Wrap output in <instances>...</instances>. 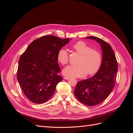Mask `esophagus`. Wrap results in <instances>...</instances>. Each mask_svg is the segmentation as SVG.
Here are the masks:
<instances>
[{"label": "esophagus", "mask_w": 133, "mask_h": 133, "mask_svg": "<svg viewBox=\"0 0 133 133\" xmlns=\"http://www.w3.org/2000/svg\"><path fill=\"white\" fill-rule=\"evenodd\" d=\"M64 79H65V80H68V79H70V77H68V76H64Z\"/></svg>", "instance_id": "1"}]
</instances>
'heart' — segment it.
Wrapping results in <instances>:
<instances>
[{"label": "heart", "instance_id": "1", "mask_svg": "<svg viewBox=\"0 0 133 133\" xmlns=\"http://www.w3.org/2000/svg\"><path fill=\"white\" fill-rule=\"evenodd\" d=\"M73 51L80 54L77 65H68L64 68L63 73L71 77H83L87 74L92 75L96 74L101 67L103 58L100 52L83 41H79L71 46ZM58 62L65 65L69 62V54L64 49H60L57 54Z\"/></svg>", "mask_w": 133, "mask_h": 133}]
</instances>
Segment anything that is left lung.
I'll return each instance as SVG.
<instances>
[{"label":"left lung","mask_w":133,"mask_h":133,"mask_svg":"<svg viewBox=\"0 0 133 133\" xmlns=\"http://www.w3.org/2000/svg\"><path fill=\"white\" fill-rule=\"evenodd\" d=\"M86 38L95 40L100 44L103 54L102 64L99 71L92 78L78 83L74 94L84 105L94 106L102 103L113 89L118 71V62L113 50L108 43L96 37Z\"/></svg>","instance_id":"obj_1"}]
</instances>
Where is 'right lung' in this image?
<instances>
[{
  "label": "right lung",
  "instance_id": "right-lung-1",
  "mask_svg": "<svg viewBox=\"0 0 133 133\" xmlns=\"http://www.w3.org/2000/svg\"><path fill=\"white\" fill-rule=\"evenodd\" d=\"M69 42L46 35L34 40L19 60L17 79L24 94L36 104L46 102L54 93L56 86L62 80L58 74L59 50Z\"/></svg>",
  "mask_w": 133,
  "mask_h": 133
}]
</instances>
